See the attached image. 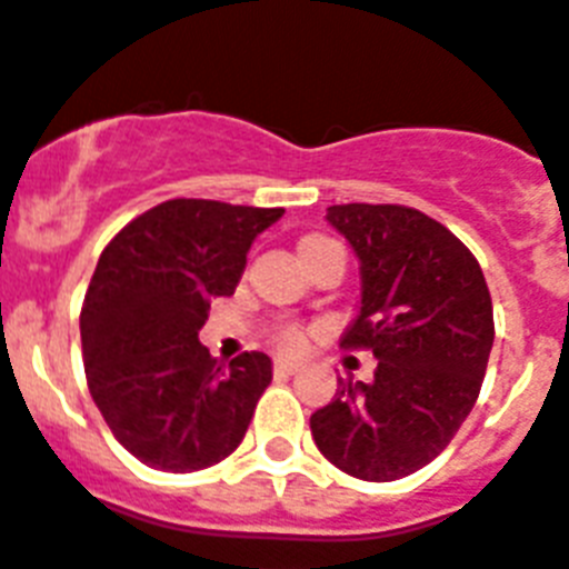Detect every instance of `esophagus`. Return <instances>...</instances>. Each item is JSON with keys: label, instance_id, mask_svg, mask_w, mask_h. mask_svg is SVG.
<instances>
[{"label": "esophagus", "instance_id": "1", "mask_svg": "<svg viewBox=\"0 0 569 569\" xmlns=\"http://www.w3.org/2000/svg\"><path fill=\"white\" fill-rule=\"evenodd\" d=\"M296 369H299V366L290 363V360H276V363H273V372L279 375V378H288V375H296Z\"/></svg>", "mask_w": 569, "mask_h": 569}]
</instances>
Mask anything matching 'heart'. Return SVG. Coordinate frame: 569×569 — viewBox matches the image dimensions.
I'll return each instance as SVG.
<instances>
[{"mask_svg":"<svg viewBox=\"0 0 569 569\" xmlns=\"http://www.w3.org/2000/svg\"><path fill=\"white\" fill-rule=\"evenodd\" d=\"M322 241H331V238H322V234H308L299 250H308V247H313V243H322ZM276 342H279L284 351H299L302 349L305 337L296 326H281L279 331H276Z\"/></svg>","mask_w":569,"mask_h":569,"instance_id":"heart-1","label":"heart"}]
</instances>
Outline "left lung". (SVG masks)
Returning <instances> with one entry per match:
<instances>
[{
    "instance_id": "8db88e82",
    "label": "left lung",
    "mask_w": 569,
    "mask_h": 569,
    "mask_svg": "<svg viewBox=\"0 0 569 569\" xmlns=\"http://www.w3.org/2000/svg\"><path fill=\"white\" fill-rule=\"evenodd\" d=\"M328 223L360 258V311L342 349H369L375 378L337 380L311 416L319 453L366 482L433 462L480 396L495 311L477 258L410 206H328Z\"/></svg>"
}]
</instances>
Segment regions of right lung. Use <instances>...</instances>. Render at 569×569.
<instances>
[{"instance_id":"right-lung-1","label":"right lung","mask_w":569,"mask_h":569,"mask_svg":"<svg viewBox=\"0 0 569 569\" xmlns=\"http://www.w3.org/2000/svg\"><path fill=\"white\" fill-rule=\"evenodd\" d=\"M284 209L166 200L98 258L81 308L89 396L112 436L157 471L218 465L241 445L273 380L264 351L229 366L197 340L214 296L234 293L252 241Z\"/></svg>"}]
</instances>
